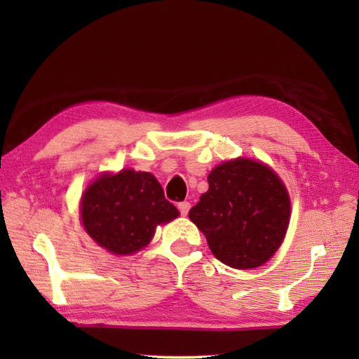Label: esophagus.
Masks as SVG:
<instances>
[{
  "label": "esophagus",
  "mask_w": 359,
  "mask_h": 359,
  "mask_svg": "<svg viewBox=\"0 0 359 359\" xmlns=\"http://www.w3.org/2000/svg\"><path fill=\"white\" fill-rule=\"evenodd\" d=\"M190 208H191V205H190V203H188V201H182V203L177 204V209L180 212V215H184V217L188 214V210H190Z\"/></svg>",
  "instance_id": "esophagus-1"
}]
</instances>
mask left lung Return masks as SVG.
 I'll return each mask as SVG.
<instances>
[{
    "instance_id": "1",
    "label": "left lung",
    "mask_w": 359,
    "mask_h": 359,
    "mask_svg": "<svg viewBox=\"0 0 359 359\" xmlns=\"http://www.w3.org/2000/svg\"><path fill=\"white\" fill-rule=\"evenodd\" d=\"M209 190L188 212L217 259L236 269L266 263L280 247L290 198L277 174L258 161H226L208 177Z\"/></svg>"
}]
</instances>
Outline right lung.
Instances as JSON below:
<instances>
[{"label": "right lung", "mask_w": 359, "mask_h": 359, "mask_svg": "<svg viewBox=\"0 0 359 359\" xmlns=\"http://www.w3.org/2000/svg\"><path fill=\"white\" fill-rule=\"evenodd\" d=\"M81 212L85 231L115 255L141 250L156 224L179 215L154 175L131 169L96 179L83 193Z\"/></svg>", "instance_id": "add662e5"}]
</instances>
